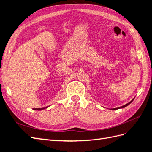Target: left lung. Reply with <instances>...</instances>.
<instances>
[{
  "label": "left lung",
  "instance_id": "obj_1",
  "mask_svg": "<svg viewBox=\"0 0 152 152\" xmlns=\"http://www.w3.org/2000/svg\"><path fill=\"white\" fill-rule=\"evenodd\" d=\"M133 100H134V99H132L130 102H129L128 103H127V104H124V105L122 106V107H118V108H112V109H110V110H117V109H119V108H125V107H127V105H129V104L130 103H131Z\"/></svg>",
  "mask_w": 152,
  "mask_h": 152
}]
</instances>
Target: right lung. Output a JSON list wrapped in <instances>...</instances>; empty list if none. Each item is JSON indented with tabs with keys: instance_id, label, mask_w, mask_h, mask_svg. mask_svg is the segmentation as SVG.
I'll return each instance as SVG.
<instances>
[{
	"instance_id": "right-lung-1",
	"label": "right lung",
	"mask_w": 152,
	"mask_h": 152,
	"mask_svg": "<svg viewBox=\"0 0 152 152\" xmlns=\"http://www.w3.org/2000/svg\"><path fill=\"white\" fill-rule=\"evenodd\" d=\"M48 107H44V108H34V110H44L45 108H46Z\"/></svg>"
}]
</instances>
